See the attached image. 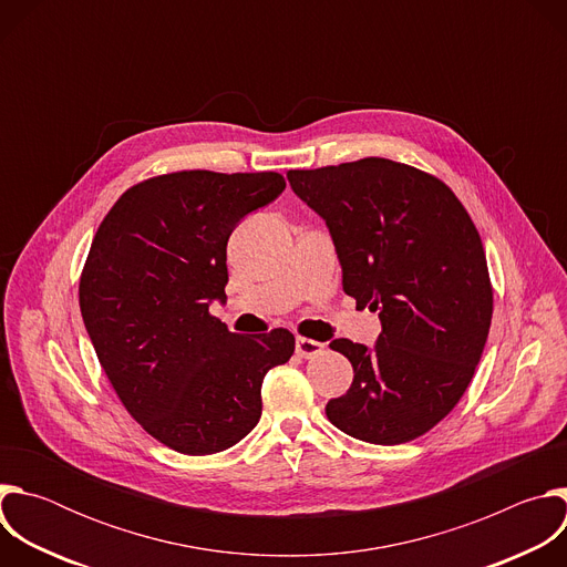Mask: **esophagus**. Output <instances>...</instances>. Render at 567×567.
<instances>
[{"label": "esophagus", "instance_id": "1", "mask_svg": "<svg viewBox=\"0 0 567 567\" xmlns=\"http://www.w3.org/2000/svg\"><path fill=\"white\" fill-rule=\"evenodd\" d=\"M322 352V343L318 341H311V339H305V337H296V354L302 357V359H311L316 354Z\"/></svg>", "mask_w": 567, "mask_h": 567}]
</instances>
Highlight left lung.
I'll return each mask as SVG.
<instances>
[{"label":"left lung","instance_id":"8db88e82","mask_svg":"<svg viewBox=\"0 0 567 567\" xmlns=\"http://www.w3.org/2000/svg\"><path fill=\"white\" fill-rule=\"evenodd\" d=\"M287 179L326 219L343 291L381 318L374 348L330 343L354 379L328 420L370 444L417 440L455 409L489 337L494 289L473 219L442 179L381 156Z\"/></svg>","mask_w":567,"mask_h":567}]
</instances>
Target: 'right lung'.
Listing matches in <instances>:
<instances>
[{"instance_id": "obj_1", "label": "right lung", "mask_w": 567, "mask_h": 567, "mask_svg": "<svg viewBox=\"0 0 567 567\" xmlns=\"http://www.w3.org/2000/svg\"><path fill=\"white\" fill-rule=\"evenodd\" d=\"M285 190L278 173L182 171L127 188L80 274V311L125 411L161 444L210 455L262 415V379L291 359L287 330L228 332L224 300L235 224Z\"/></svg>"}]
</instances>
